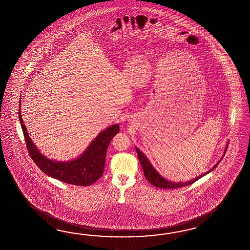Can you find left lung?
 <instances>
[{
	"label": "left lung",
	"instance_id": "8db88e82",
	"mask_svg": "<svg viewBox=\"0 0 250 250\" xmlns=\"http://www.w3.org/2000/svg\"><path fill=\"white\" fill-rule=\"evenodd\" d=\"M227 147H228V146H227ZM135 149H136V152H137V155H138L139 162H140L141 165H142V168L144 170L145 177L146 178L147 181L151 183L152 185H153L154 187L161 188V189H178V188H183V187H185V186H189L190 184L194 183L196 181H198L199 179H201V177L206 175L207 173L210 172L211 170H213L218 166L219 163H220V161H219V163L215 165L212 169H210L206 173L201 174V176L196 178L194 180H191V181L186 182V183H170V182H168L167 180H165L164 177L161 176L158 172L154 170V168L151 165L150 162L148 161V159L145 156V154L141 152L137 147ZM226 150H227V148H226Z\"/></svg>",
	"mask_w": 250,
	"mask_h": 250
}]
</instances>
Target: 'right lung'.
Segmentation results:
<instances>
[{"mask_svg":"<svg viewBox=\"0 0 250 250\" xmlns=\"http://www.w3.org/2000/svg\"><path fill=\"white\" fill-rule=\"evenodd\" d=\"M19 118L24 135L27 150L37 166L49 176L53 177L63 183L79 186L91 185L103 175L107 147L113 137L118 134L120 130L118 125L110 126L98 134V137L92 142L80 157L71 162L61 163L49 160L39 152L27 133V128L22 121L21 111H19Z\"/></svg>","mask_w":250,"mask_h":250,"instance_id":"1","label":"right lung"}]
</instances>
